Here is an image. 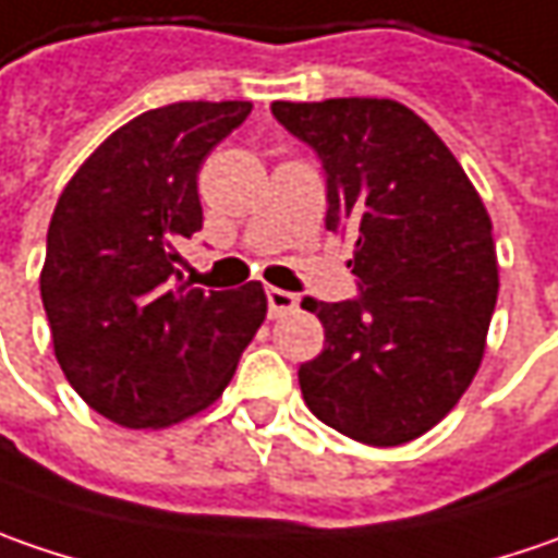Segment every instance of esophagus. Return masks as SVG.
<instances>
[{
  "label": "esophagus",
  "instance_id": "obj_1",
  "mask_svg": "<svg viewBox=\"0 0 558 558\" xmlns=\"http://www.w3.org/2000/svg\"><path fill=\"white\" fill-rule=\"evenodd\" d=\"M296 305H300V296H296V293L278 290V287H268V312H271V318H280V315L293 312Z\"/></svg>",
  "mask_w": 558,
  "mask_h": 558
}]
</instances>
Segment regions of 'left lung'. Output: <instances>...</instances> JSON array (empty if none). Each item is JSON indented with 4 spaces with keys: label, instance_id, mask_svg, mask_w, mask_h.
Masks as SVG:
<instances>
[{
    "label": "left lung",
    "instance_id": "obj_1",
    "mask_svg": "<svg viewBox=\"0 0 558 558\" xmlns=\"http://www.w3.org/2000/svg\"><path fill=\"white\" fill-rule=\"evenodd\" d=\"M322 161L325 225L352 240L359 296L305 300L325 350L300 365L305 405L368 447H400L447 415L484 355L499 275L490 215L462 165L393 99L275 102Z\"/></svg>",
    "mask_w": 558,
    "mask_h": 558
}]
</instances>
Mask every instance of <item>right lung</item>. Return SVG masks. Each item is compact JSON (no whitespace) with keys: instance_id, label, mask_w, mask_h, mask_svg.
<instances>
[{"instance_id":"1","label":"right lung","mask_w":558,"mask_h":558,"mask_svg":"<svg viewBox=\"0 0 558 558\" xmlns=\"http://www.w3.org/2000/svg\"><path fill=\"white\" fill-rule=\"evenodd\" d=\"M250 102L143 111L68 181L46 233L39 296L68 384L121 427H161L206 409L265 322L253 280L199 290L183 240L203 231L196 174Z\"/></svg>"}]
</instances>
